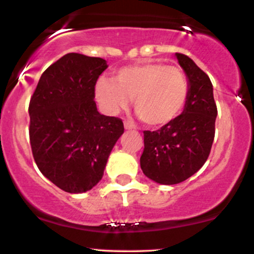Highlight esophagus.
Here are the masks:
<instances>
[{
    "label": "esophagus",
    "mask_w": 254,
    "mask_h": 254,
    "mask_svg": "<svg viewBox=\"0 0 254 254\" xmlns=\"http://www.w3.org/2000/svg\"><path fill=\"white\" fill-rule=\"evenodd\" d=\"M124 127L127 130H132V129H136V125L131 121H124Z\"/></svg>",
    "instance_id": "34e87169"
}]
</instances>
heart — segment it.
Returning <instances> with one entry per match:
<instances>
[{"label":"heart","mask_w":254,"mask_h":254,"mask_svg":"<svg viewBox=\"0 0 254 254\" xmlns=\"http://www.w3.org/2000/svg\"><path fill=\"white\" fill-rule=\"evenodd\" d=\"M189 97V81L178 66L149 62L121 69L113 81L100 78L95 98L109 115H115L133 99L137 115L150 127H164L180 115Z\"/></svg>","instance_id":"1"}]
</instances>
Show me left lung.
Listing matches in <instances>:
<instances>
[{
    "label": "left lung",
    "instance_id": "left-lung-1",
    "mask_svg": "<svg viewBox=\"0 0 254 254\" xmlns=\"http://www.w3.org/2000/svg\"><path fill=\"white\" fill-rule=\"evenodd\" d=\"M189 81L182 115L156 131H143L141 168L149 179L174 185L193 176L205 164L215 137L217 107L210 78L186 55L176 54Z\"/></svg>",
    "mask_w": 254,
    "mask_h": 254
}]
</instances>
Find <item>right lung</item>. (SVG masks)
Here are the masks:
<instances>
[{
    "mask_svg": "<svg viewBox=\"0 0 254 254\" xmlns=\"http://www.w3.org/2000/svg\"><path fill=\"white\" fill-rule=\"evenodd\" d=\"M106 61L64 55L43 72L31 97L30 142L34 161L55 185L69 193L94 188L124 125L100 115L95 83Z\"/></svg>",
    "mask_w": 254,
    "mask_h": 254,
    "instance_id": "add662e5",
    "label": "right lung"
}]
</instances>
